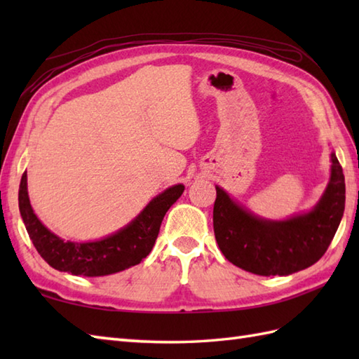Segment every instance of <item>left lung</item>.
<instances>
[{"label":"left lung","mask_w":359,"mask_h":359,"mask_svg":"<svg viewBox=\"0 0 359 359\" xmlns=\"http://www.w3.org/2000/svg\"><path fill=\"white\" fill-rule=\"evenodd\" d=\"M330 180L316 207L287 220L255 216L216 187L212 226L224 256L261 276H287L318 262L329 248L346 207L342 168L332 152Z\"/></svg>","instance_id":"1"}]
</instances>
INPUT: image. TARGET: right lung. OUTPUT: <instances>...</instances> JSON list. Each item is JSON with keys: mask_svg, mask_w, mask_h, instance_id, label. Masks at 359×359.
Returning <instances> with one entry per match:
<instances>
[{"mask_svg": "<svg viewBox=\"0 0 359 359\" xmlns=\"http://www.w3.org/2000/svg\"><path fill=\"white\" fill-rule=\"evenodd\" d=\"M184 189L182 184L165 189L125 228L104 239L81 243L63 241L40 222L30 207L26 172L21 177L18 205L30 241L52 269L72 273L75 276L94 278L123 271L140 264L154 247L166 211Z\"/></svg>", "mask_w": 359, "mask_h": 359, "instance_id": "add662e5", "label": "right lung"}]
</instances>
